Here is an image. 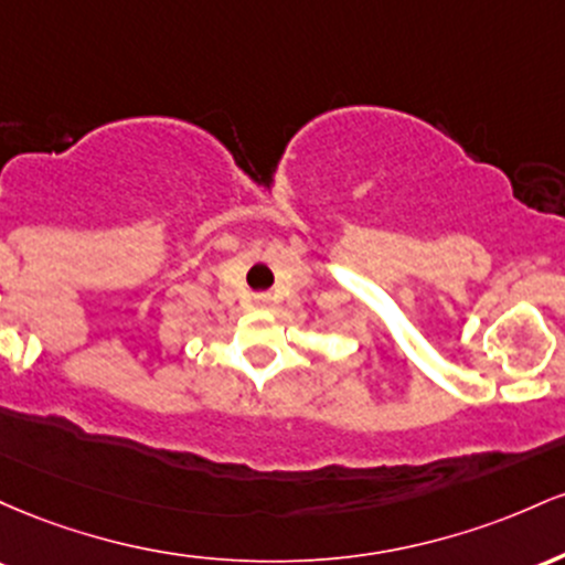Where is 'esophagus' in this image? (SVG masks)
I'll return each mask as SVG.
<instances>
[{"label": "esophagus", "instance_id": "34e87169", "mask_svg": "<svg viewBox=\"0 0 565 565\" xmlns=\"http://www.w3.org/2000/svg\"><path fill=\"white\" fill-rule=\"evenodd\" d=\"M258 303H266V296H258Z\"/></svg>", "mask_w": 565, "mask_h": 565}]
</instances>
